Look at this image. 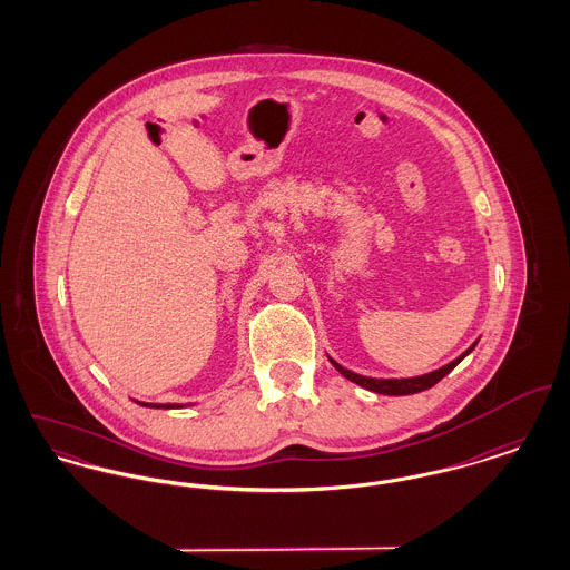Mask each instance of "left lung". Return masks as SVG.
<instances>
[{
	"mask_svg": "<svg viewBox=\"0 0 570 570\" xmlns=\"http://www.w3.org/2000/svg\"><path fill=\"white\" fill-rule=\"evenodd\" d=\"M479 344V340L465 351V353H461L458 358H453L451 363H446V365H442V367H438L434 372H430V374H423V376H412V379H367V376H361V374H354L351 370H346V367H342L337 361H333L328 354V361H331V365L344 376V379L351 380L354 384H358V386H363V389H367V391H372V393H379V395H414V393H421V391H428V389H432L435 382H440V380L444 379L449 372H453L458 365H460L461 361L468 356V354L474 351V346Z\"/></svg>",
	"mask_w": 570,
	"mask_h": 570,
	"instance_id": "obj_1",
	"label": "left lung"
}]
</instances>
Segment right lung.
<instances>
[{"label":"right lung","mask_w":570,"mask_h":570,"mask_svg":"<svg viewBox=\"0 0 570 570\" xmlns=\"http://www.w3.org/2000/svg\"><path fill=\"white\" fill-rule=\"evenodd\" d=\"M136 404L138 406L142 407H160V410H173V407H188L194 406V404H149V402H138V400H135Z\"/></svg>","instance_id":"right-lung-1"}]
</instances>
